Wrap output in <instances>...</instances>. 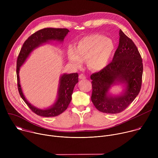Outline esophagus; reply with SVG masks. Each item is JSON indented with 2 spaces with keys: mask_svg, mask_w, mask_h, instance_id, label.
<instances>
[{
  "mask_svg": "<svg viewBox=\"0 0 158 158\" xmlns=\"http://www.w3.org/2000/svg\"><path fill=\"white\" fill-rule=\"evenodd\" d=\"M79 77L80 79H84L86 78V76H85L84 74H81L79 75Z\"/></svg>",
  "mask_w": 158,
  "mask_h": 158,
  "instance_id": "34e87169",
  "label": "esophagus"
}]
</instances>
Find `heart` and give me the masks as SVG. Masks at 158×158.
<instances>
[{
    "label": "heart",
    "mask_w": 158,
    "mask_h": 158,
    "mask_svg": "<svg viewBox=\"0 0 158 158\" xmlns=\"http://www.w3.org/2000/svg\"><path fill=\"white\" fill-rule=\"evenodd\" d=\"M115 50L112 39L94 34L81 38L76 48H71L67 51L69 62L76 68H81L85 60L92 70L100 71L108 65Z\"/></svg>",
    "instance_id": "heart-1"
}]
</instances>
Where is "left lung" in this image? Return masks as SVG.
<instances>
[{
  "instance_id": "left-lung-1",
  "label": "left lung",
  "mask_w": 158,
  "mask_h": 158,
  "mask_svg": "<svg viewBox=\"0 0 158 158\" xmlns=\"http://www.w3.org/2000/svg\"><path fill=\"white\" fill-rule=\"evenodd\" d=\"M119 43L112 60L100 71L91 76V101L99 111L117 114L126 109L139 94L141 88L143 65L141 56L133 41L121 30ZM119 82L126 86L124 93L112 97L108 91Z\"/></svg>"
}]
</instances>
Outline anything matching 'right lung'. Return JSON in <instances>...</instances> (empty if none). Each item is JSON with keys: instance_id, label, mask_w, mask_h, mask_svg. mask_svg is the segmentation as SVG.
<instances>
[{"instance_id": "obj_1", "label": "right lung", "mask_w": 158, "mask_h": 158, "mask_svg": "<svg viewBox=\"0 0 158 158\" xmlns=\"http://www.w3.org/2000/svg\"><path fill=\"white\" fill-rule=\"evenodd\" d=\"M69 31L67 29L44 28L32 34L24 42L17 60V79L19 94L28 107L38 116L43 117H55L66 110L72 99V94L75 85L78 82V74H64L61 76L58 89V96L56 102L51 107L46 109H40L31 105L25 98L22 93L19 80V69L31 52L44 43L50 40L63 41Z\"/></svg>"}]
</instances>
